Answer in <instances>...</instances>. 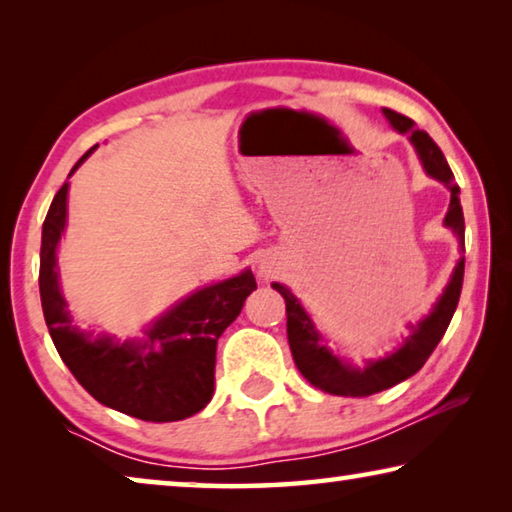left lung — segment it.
Masks as SVG:
<instances>
[{
    "instance_id": "8db88e82",
    "label": "left lung",
    "mask_w": 512,
    "mask_h": 512,
    "mask_svg": "<svg viewBox=\"0 0 512 512\" xmlns=\"http://www.w3.org/2000/svg\"><path fill=\"white\" fill-rule=\"evenodd\" d=\"M384 115L397 131L411 137L415 151H418L429 176L449 187L452 201H449L445 225H449V228L456 232L463 246L465 219L461 198H458L461 189L456 185L454 173L449 169L443 151L438 149V144L431 140L427 131H420V128L413 126V119L404 117L391 108H384ZM463 271L465 259L456 264L452 280H449L445 293L440 296L431 314L420 320L418 325H411V334L406 336V343L402 348L393 352L391 357L370 361L366 368H352L348 363L336 359L325 345H320L323 339H320V334L314 329V323H311V318L305 314V309L300 307V302L293 298V293L287 287H282V284H271L275 291H280L284 302H287V336L293 361H296L302 377H305L311 386L320 388V391L343 397H368L379 391H386V388L400 384L404 379H409L424 366V361L431 357V352L436 350V345L445 336L449 323H452V316L463 289Z\"/></svg>"
}]
</instances>
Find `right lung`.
Listing matches in <instances>:
<instances>
[{
    "instance_id": "obj_1",
    "label": "right lung",
    "mask_w": 512,
    "mask_h": 512,
    "mask_svg": "<svg viewBox=\"0 0 512 512\" xmlns=\"http://www.w3.org/2000/svg\"><path fill=\"white\" fill-rule=\"evenodd\" d=\"M65 214L67 183L51 201L40 246L42 314L65 366L94 400L146 422H176L205 409L214 393L216 341L257 289L253 273L192 293L162 316L140 343H119L108 336L92 341L72 327L58 289L56 246Z\"/></svg>"
}]
</instances>
